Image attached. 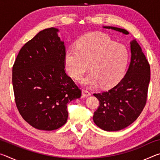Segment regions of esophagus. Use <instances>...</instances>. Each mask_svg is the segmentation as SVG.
Wrapping results in <instances>:
<instances>
[{
  "label": "esophagus",
  "instance_id": "esophagus-1",
  "mask_svg": "<svg viewBox=\"0 0 160 160\" xmlns=\"http://www.w3.org/2000/svg\"><path fill=\"white\" fill-rule=\"evenodd\" d=\"M82 94L83 97H89L90 95H91V92L88 90H82Z\"/></svg>",
  "mask_w": 160,
  "mask_h": 160
}]
</instances>
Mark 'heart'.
<instances>
[{
    "mask_svg": "<svg viewBox=\"0 0 160 160\" xmlns=\"http://www.w3.org/2000/svg\"><path fill=\"white\" fill-rule=\"evenodd\" d=\"M126 48L110 37L90 33L81 37L77 48H70L64 57L65 68L70 77L79 80L88 70L90 73L81 82L88 86L98 84L104 88L115 86L122 79L128 63Z\"/></svg>",
    "mask_w": 160,
    "mask_h": 160,
    "instance_id": "heart-1",
    "label": "heart"
}]
</instances>
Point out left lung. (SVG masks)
Returning <instances> with one entry per match:
<instances>
[{
  "label": "left lung",
  "instance_id": "1",
  "mask_svg": "<svg viewBox=\"0 0 160 160\" xmlns=\"http://www.w3.org/2000/svg\"><path fill=\"white\" fill-rule=\"evenodd\" d=\"M128 34L124 29L103 27ZM131 58L125 76L111 90L94 94L99 106L94 113L93 121L106 131H118L136 120L147 101L150 80V64L135 39L131 42Z\"/></svg>",
  "mask_w": 160,
  "mask_h": 160
}]
</instances>
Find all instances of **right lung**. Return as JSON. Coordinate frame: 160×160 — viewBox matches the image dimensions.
Wrapping results in <instances>:
<instances>
[{
  "mask_svg": "<svg viewBox=\"0 0 160 160\" xmlns=\"http://www.w3.org/2000/svg\"><path fill=\"white\" fill-rule=\"evenodd\" d=\"M54 28L40 31L23 46L12 67L15 104L34 128L58 129L66 123L68 104L81 90L65 72L64 42Z\"/></svg>",
  "mask_w": 160,
  "mask_h": 160,
  "instance_id": "add662e5",
  "label": "right lung"
}]
</instances>
